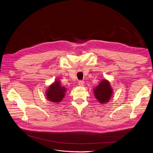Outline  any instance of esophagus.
Wrapping results in <instances>:
<instances>
[{
  "mask_svg": "<svg viewBox=\"0 0 153 153\" xmlns=\"http://www.w3.org/2000/svg\"><path fill=\"white\" fill-rule=\"evenodd\" d=\"M79 85L80 86H84V82L82 80H79Z\"/></svg>",
  "mask_w": 153,
  "mask_h": 153,
  "instance_id": "esophagus-1",
  "label": "esophagus"
}]
</instances>
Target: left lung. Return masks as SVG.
Returning <instances> with one entry per match:
<instances>
[{
  "mask_svg": "<svg viewBox=\"0 0 153 153\" xmlns=\"http://www.w3.org/2000/svg\"><path fill=\"white\" fill-rule=\"evenodd\" d=\"M113 89L110 82L107 80H102L99 85L94 89V94L99 103H105L108 102L111 97Z\"/></svg>",
  "mask_w": 153,
  "mask_h": 153,
  "instance_id": "obj_1",
  "label": "left lung"
}]
</instances>
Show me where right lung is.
<instances>
[{
    "label": "right lung",
    "mask_w": 153,
    "mask_h": 153,
    "mask_svg": "<svg viewBox=\"0 0 153 153\" xmlns=\"http://www.w3.org/2000/svg\"><path fill=\"white\" fill-rule=\"evenodd\" d=\"M67 88L61 86L60 82L56 80L52 83L46 91L47 99L54 103L60 102L65 97Z\"/></svg>",
    "instance_id": "add662e5"
}]
</instances>
